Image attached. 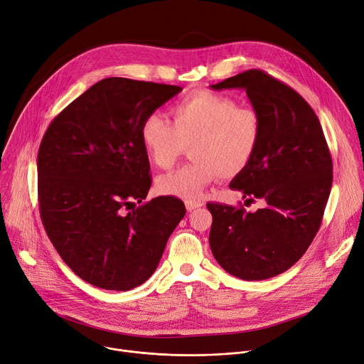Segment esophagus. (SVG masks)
<instances>
[{"label":"esophagus","mask_w":364,"mask_h":364,"mask_svg":"<svg viewBox=\"0 0 364 364\" xmlns=\"http://www.w3.org/2000/svg\"><path fill=\"white\" fill-rule=\"evenodd\" d=\"M201 204L200 203H194V201H187L186 203V209L188 210V212H191V210H196L197 207H200Z\"/></svg>","instance_id":"obj_1"}]
</instances>
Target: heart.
Here are the masks:
<instances>
[{
    "instance_id": "b5f03b06",
    "label": "heart",
    "mask_w": 364,
    "mask_h": 364,
    "mask_svg": "<svg viewBox=\"0 0 364 364\" xmlns=\"http://www.w3.org/2000/svg\"><path fill=\"white\" fill-rule=\"evenodd\" d=\"M171 117L173 122L152 112L141 127L142 145L159 168H171L191 144L196 161L159 178V190L166 196L200 200L203 190L220 176L240 174L261 142L259 114L225 95L196 92L176 103Z\"/></svg>"
}]
</instances>
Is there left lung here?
<instances>
[{
    "mask_svg": "<svg viewBox=\"0 0 364 364\" xmlns=\"http://www.w3.org/2000/svg\"><path fill=\"white\" fill-rule=\"evenodd\" d=\"M210 87L243 89L261 117L255 157L229 187L264 201L253 213L207 203L213 216L210 249L230 275L268 279L298 262L316 237L333 184L331 155L313 108L264 70H246Z\"/></svg>",
    "mask_w": 364,
    "mask_h": 364,
    "instance_id": "obj_1",
    "label": "left lung"
}]
</instances>
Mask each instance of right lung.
<instances>
[{
    "label": "right lung",
    "mask_w": 364,
    "mask_h": 364,
    "mask_svg": "<svg viewBox=\"0 0 364 364\" xmlns=\"http://www.w3.org/2000/svg\"><path fill=\"white\" fill-rule=\"evenodd\" d=\"M181 90L103 79L51 121L41 139L37 177L44 229L66 265L97 288L129 291L144 284L186 215L177 197L144 201L151 176L141 141L144 119Z\"/></svg>",
    "instance_id": "add662e5"
}]
</instances>
